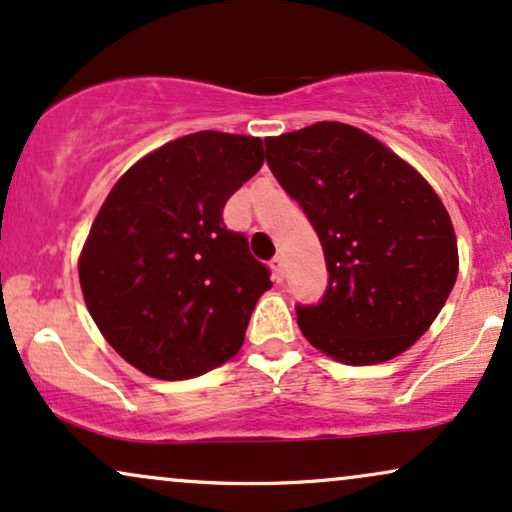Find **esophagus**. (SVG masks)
<instances>
[{
    "label": "esophagus",
    "instance_id": "esophagus-1",
    "mask_svg": "<svg viewBox=\"0 0 512 512\" xmlns=\"http://www.w3.org/2000/svg\"><path fill=\"white\" fill-rule=\"evenodd\" d=\"M270 268H273V280H275V282L285 280V258L275 256L273 261H270Z\"/></svg>",
    "mask_w": 512,
    "mask_h": 512
}]
</instances>
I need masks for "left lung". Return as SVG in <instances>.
Listing matches in <instances>:
<instances>
[{"instance_id":"1","label":"left lung","mask_w":512,"mask_h":512,"mask_svg":"<svg viewBox=\"0 0 512 512\" xmlns=\"http://www.w3.org/2000/svg\"><path fill=\"white\" fill-rule=\"evenodd\" d=\"M266 161L323 244V299L296 304L304 337L346 365L399 356L434 323L458 277L456 232L437 192L346 123L268 137Z\"/></svg>"}]
</instances>
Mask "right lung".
I'll return each instance as SVG.
<instances>
[{
	"instance_id": "add662e5",
	"label": "right lung",
	"mask_w": 512,
	"mask_h": 512,
	"mask_svg": "<svg viewBox=\"0 0 512 512\" xmlns=\"http://www.w3.org/2000/svg\"><path fill=\"white\" fill-rule=\"evenodd\" d=\"M263 159L258 137L194 132L137 161L99 208L80 287L106 342L144 375H204L242 346L273 282L223 208Z\"/></svg>"
}]
</instances>
